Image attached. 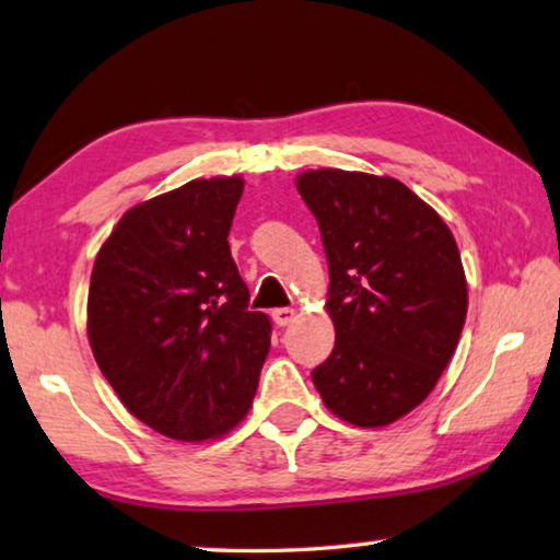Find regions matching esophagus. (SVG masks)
Masks as SVG:
<instances>
[{
	"mask_svg": "<svg viewBox=\"0 0 560 560\" xmlns=\"http://www.w3.org/2000/svg\"><path fill=\"white\" fill-rule=\"evenodd\" d=\"M294 316H298V310H290V307L272 310V322H276L278 326H290L294 322Z\"/></svg>",
	"mask_w": 560,
	"mask_h": 560,
	"instance_id": "34e87169",
	"label": "esophagus"
}]
</instances>
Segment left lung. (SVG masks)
Segmentation results:
<instances>
[{
	"instance_id": "1",
	"label": "left lung",
	"mask_w": 560,
	"mask_h": 560,
	"mask_svg": "<svg viewBox=\"0 0 560 560\" xmlns=\"http://www.w3.org/2000/svg\"><path fill=\"white\" fill-rule=\"evenodd\" d=\"M298 189L322 231L336 329L312 380L348 424L387 427L424 402L458 346L468 284L456 238L395 177L319 167Z\"/></svg>"
}]
</instances>
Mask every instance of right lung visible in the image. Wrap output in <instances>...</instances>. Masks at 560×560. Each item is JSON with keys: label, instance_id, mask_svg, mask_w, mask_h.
Listing matches in <instances>:
<instances>
[{"label": "right lung", "instance_id": "1", "mask_svg": "<svg viewBox=\"0 0 560 560\" xmlns=\"http://www.w3.org/2000/svg\"><path fill=\"white\" fill-rule=\"evenodd\" d=\"M244 177H209L131 207L94 260L88 339L136 419L177 441L244 421L270 351L229 248Z\"/></svg>", "mask_w": 560, "mask_h": 560}]
</instances>
